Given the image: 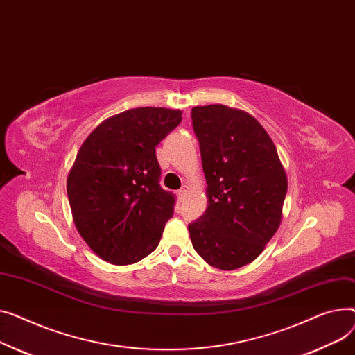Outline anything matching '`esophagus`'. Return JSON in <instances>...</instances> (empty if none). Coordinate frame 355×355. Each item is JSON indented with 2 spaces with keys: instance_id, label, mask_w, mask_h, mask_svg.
I'll list each match as a JSON object with an SVG mask.
<instances>
[{
  "instance_id": "34e87169",
  "label": "esophagus",
  "mask_w": 355,
  "mask_h": 355,
  "mask_svg": "<svg viewBox=\"0 0 355 355\" xmlns=\"http://www.w3.org/2000/svg\"><path fill=\"white\" fill-rule=\"evenodd\" d=\"M187 192H189V187H187V186H183L182 189L178 192V195H179V198H180V199H184V196L187 195Z\"/></svg>"
}]
</instances>
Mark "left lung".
<instances>
[{"label": "left lung", "mask_w": 355, "mask_h": 355, "mask_svg": "<svg viewBox=\"0 0 355 355\" xmlns=\"http://www.w3.org/2000/svg\"><path fill=\"white\" fill-rule=\"evenodd\" d=\"M206 178L207 209L189 223L195 251L232 270L251 263L278 231L288 189L272 139L246 112L209 104L192 109Z\"/></svg>", "instance_id": "1"}]
</instances>
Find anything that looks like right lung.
I'll list each match as a JSON object with an SVG mask.
<instances>
[{
    "mask_svg": "<svg viewBox=\"0 0 355 355\" xmlns=\"http://www.w3.org/2000/svg\"><path fill=\"white\" fill-rule=\"evenodd\" d=\"M180 121V110L130 109L83 141L67 195L78 234L101 259L130 265L157 248L176 199L160 186L156 146Z\"/></svg>",
    "mask_w": 355,
    "mask_h": 355,
    "instance_id": "right-lung-1",
    "label": "right lung"
}]
</instances>
